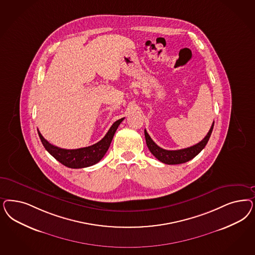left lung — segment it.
Returning a JSON list of instances; mask_svg holds the SVG:
<instances>
[{"label": "left lung", "mask_w": 255, "mask_h": 255, "mask_svg": "<svg viewBox=\"0 0 255 255\" xmlns=\"http://www.w3.org/2000/svg\"><path fill=\"white\" fill-rule=\"evenodd\" d=\"M213 127L214 122L207 135L200 142H198L197 144L190 147L179 149V150H165L163 148L159 147L155 143V141L151 139V137L148 135L147 131L145 129H144V136H145L148 149L159 161L163 162L165 164H181L195 157L204 148L206 147V143L209 140L213 130Z\"/></svg>", "instance_id": "1"}]
</instances>
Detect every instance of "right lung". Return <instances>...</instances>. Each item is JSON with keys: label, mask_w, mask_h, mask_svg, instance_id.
Here are the masks:
<instances>
[{"label": "right lung", "mask_w": 255, "mask_h": 255, "mask_svg": "<svg viewBox=\"0 0 255 255\" xmlns=\"http://www.w3.org/2000/svg\"><path fill=\"white\" fill-rule=\"evenodd\" d=\"M124 118L117 120L114 125L111 127L107 134L104 136L102 140L99 142L87 146V147L79 148V149H64V148L57 147L50 144L49 141L44 139L41 133L38 131L39 138L45 149L49 152L51 156L59 162L65 165L68 168L72 169H80L89 167L92 165L98 163L99 160L104 156L110 147V144L115 136V131L118 126L123 121Z\"/></svg>", "instance_id": "add662e5"}]
</instances>
